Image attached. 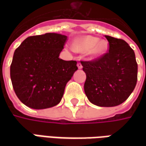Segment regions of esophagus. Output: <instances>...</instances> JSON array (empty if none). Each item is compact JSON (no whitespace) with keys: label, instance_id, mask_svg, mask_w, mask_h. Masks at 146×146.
<instances>
[{"label":"esophagus","instance_id":"obj_1","mask_svg":"<svg viewBox=\"0 0 146 146\" xmlns=\"http://www.w3.org/2000/svg\"><path fill=\"white\" fill-rule=\"evenodd\" d=\"M77 67H78V69H82V64L80 63V62H78L77 63Z\"/></svg>","mask_w":146,"mask_h":146}]
</instances>
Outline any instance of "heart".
Segmentation results:
<instances>
[{"label": "heart", "instance_id": "heart-1", "mask_svg": "<svg viewBox=\"0 0 146 146\" xmlns=\"http://www.w3.org/2000/svg\"><path fill=\"white\" fill-rule=\"evenodd\" d=\"M109 44L106 40H98L93 36H84L73 43V49L77 52H87L91 58H97L107 51Z\"/></svg>", "mask_w": 146, "mask_h": 146}]
</instances>
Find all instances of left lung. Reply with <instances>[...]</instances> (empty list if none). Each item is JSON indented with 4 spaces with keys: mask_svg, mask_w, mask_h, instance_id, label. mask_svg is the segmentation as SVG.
I'll return each mask as SVG.
<instances>
[{
    "mask_svg": "<svg viewBox=\"0 0 146 146\" xmlns=\"http://www.w3.org/2000/svg\"><path fill=\"white\" fill-rule=\"evenodd\" d=\"M109 51L92 61H81L85 72L84 92L88 100L102 107L120 105L131 94L138 80L135 51L122 39L105 36Z\"/></svg>",
    "mask_w": 146,
    "mask_h": 146,
    "instance_id": "1",
    "label": "left lung"
}]
</instances>
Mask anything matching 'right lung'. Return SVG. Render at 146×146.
Returning <instances> with one entry per match:
<instances>
[{
    "label": "right lung",
    "mask_w": 146,
    "mask_h": 146,
    "mask_svg": "<svg viewBox=\"0 0 146 146\" xmlns=\"http://www.w3.org/2000/svg\"><path fill=\"white\" fill-rule=\"evenodd\" d=\"M67 36L48 33L27 37L15 51L10 76L19 99L35 110L60 102L67 82L77 70L76 61L59 58Z\"/></svg>",
    "instance_id": "1"
}]
</instances>
